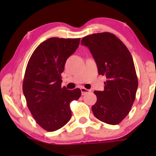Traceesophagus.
I'll use <instances>...</instances> for the list:
<instances>
[{
    "label": "esophagus",
    "instance_id": "obj_1",
    "mask_svg": "<svg viewBox=\"0 0 156 156\" xmlns=\"http://www.w3.org/2000/svg\"><path fill=\"white\" fill-rule=\"evenodd\" d=\"M80 90L82 92V95H84L86 94H88L89 92H91V90H89V89H87L84 87H81L80 88Z\"/></svg>",
    "mask_w": 156,
    "mask_h": 156
}]
</instances>
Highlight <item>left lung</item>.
Returning <instances> with one entry per match:
<instances>
[{
	"mask_svg": "<svg viewBox=\"0 0 156 156\" xmlns=\"http://www.w3.org/2000/svg\"><path fill=\"white\" fill-rule=\"evenodd\" d=\"M96 62L98 74L105 76L104 91H95L91 107L95 117L109 125L119 124L129 114L138 86L133 58L127 47L109 32L94 34L82 39Z\"/></svg>",
	"mask_w": 156,
	"mask_h": 156,
	"instance_id": "obj_1",
	"label": "left lung"
}]
</instances>
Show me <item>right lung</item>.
I'll return each instance as SVG.
<instances>
[{
    "mask_svg": "<svg viewBox=\"0 0 156 156\" xmlns=\"http://www.w3.org/2000/svg\"><path fill=\"white\" fill-rule=\"evenodd\" d=\"M80 40L47 39L34 50L26 67L23 91L27 105L36 123L47 131H56L69 121L70 102L81 96L80 89L61 87L65 62Z\"/></svg>",
    "mask_w": 156,
    "mask_h": 156,
    "instance_id": "1",
    "label": "right lung"
}]
</instances>
